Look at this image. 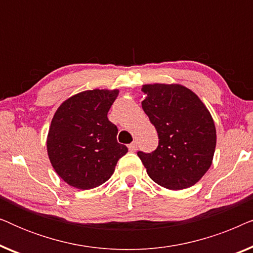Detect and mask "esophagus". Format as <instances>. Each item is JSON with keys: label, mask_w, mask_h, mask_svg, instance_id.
Instances as JSON below:
<instances>
[{"label": "esophagus", "mask_w": 253, "mask_h": 253, "mask_svg": "<svg viewBox=\"0 0 253 253\" xmlns=\"http://www.w3.org/2000/svg\"><path fill=\"white\" fill-rule=\"evenodd\" d=\"M127 147H129V151L136 152L137 151V143H136V141H133V143H131Z\"/></svg>", "instance_id": "1"}]
</instances>
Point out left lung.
Returning <instances> with one entry per match:
<instances>
[{
    "label": "left lung",
    "mask_w": 253,
    "mask_h": 253,
    "mask_svg": "<svg viewBox=\"0 0 253 253\" xmlns=\"http://www.w3.org/2000/svg\"><path fill=\"white\" fill-rule=\"evenodd\" d=\"M144 112L158 131L151 153L138 151L147 174L169 190L192 186L212 164L216 133L213 119L192 91L181 85H144Z\"/></svg>",
    "instance_id": "obj_1"
}]
</instances>
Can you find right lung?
<instances>
[{"mask_svg": "<svg viewBox=\"0 0 253 253\" xmlns=\"http://www.w3.org/2000/svg\"><path fill=\"white\" fill-rule=\"evenodd\" d=\"M119 91L78 93L58 107L47 138L49 160L69 185L93 189L108 181L117 161L126 154L117 143V127L107 117Z\"/></svg>", "mask_w": 253, "mask_h": 253, "instance_id": "right-lung-1", "label": "right lung"}]
</instances>
